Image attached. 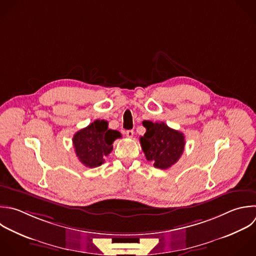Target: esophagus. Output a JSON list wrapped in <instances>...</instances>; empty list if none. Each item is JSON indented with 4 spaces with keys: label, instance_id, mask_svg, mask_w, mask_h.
<instances>
[{
    "label": "esophagus",
    "instance_id": "1",
    "mask_svg": "<svg viewBox=\"0 0 256 256\" xmlns=\"http://www.w3.org/2000/svg\"><path fill=\"white\" fill-rule=\"evenodd\" d=\"M125 134H126V136H127L128 138H132L133 135H134V131H133V130H127V131L125 132Z\"/></svg>",
    "mask_w": 256,
    "mask_h": 256
}]
</instances>
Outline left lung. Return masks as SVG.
Masks as SVG:
<instances>
[{
  "mask_svg": "<svg viewBox=\"0 0 256 256\" xmlns=\"http://www.w3.org/2000/svg\"><path fill=\"white\" fill-rule=\"evenodd\" d=\"M143 126L146 133L140 137V143L146 159L153 161L154 167L159 169H167L175 164L184 151L183 133L163 122L144 121Z\"/></svg>",
  "mask_w": 256,
  "mask_h": 256,
  "instance_id": "8db88e82",
  "label": "left lung"
}]
</instances>
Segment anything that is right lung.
Segmentation results:
<instances>
[{
  "instance_id": "obj_1",
  "label": "right lung",
  "mask_w": 256,
  "mask_h": 256,
  "mask_svg": "<svg viewBox=\"0 0 256 256\" xmlns=\"http://www.w3.org/2000/svg\"><path fill=\"white\" fill-rule=\"evenodd\" d=\"M120 137V132L108 128L107 121L95 120L74 135L73 144L76 155L86 167H98L112 152L113 142Z\"/></svg>"
}]
</instances>
